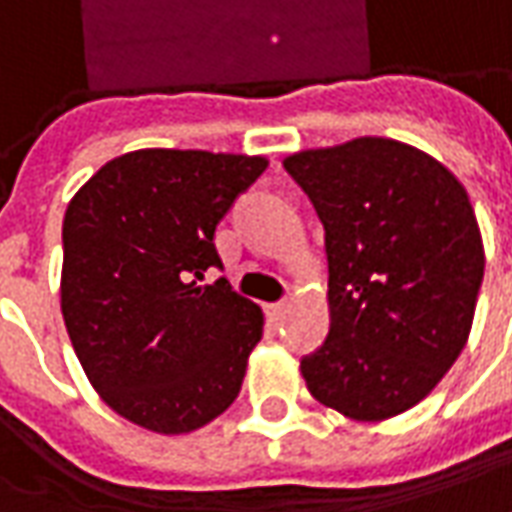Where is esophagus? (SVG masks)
I'll return each instance as SVG.
<instances>
[{
	"mask_svg": "<svg viewBox=\"0 0 512 512\" xmlns=\"http://www.w3.org/2000/svg\"><path fill=\"white\" fill-rule=\"evenodd\" d=\"M285 311H288V302H271V305H266V314L277 322V319H283Z\"/></svg>",
	"mask_w": 512,
	"mask_h": 512,
	"instance_id": "34e87169",
	"label": "esophagus"
}]
</instances>
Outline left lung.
Returning a JSON list of instances; mask_svg holds the SVG:
<instances>
[{"instance_id":"8db88e82","label":"left lung","mask_w":512,"mask_h":512,"mask_svg":"<svg viewBox=\"0 0 512 512\" xmlns=\"http://www.w3.org/2000/svg\"><path fill=\"white\" fill-rule=\"evenodd\" d=\"M325 227L330 330L300 370L353 420L412 409L468 342L485 249L465 187L437 159L384 137L283 162Z\"/></svg>"}]
</instances>
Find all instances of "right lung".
I'll return each instance as SVG.
<instances>
[{"instance_id":"right-lung-1","label":"right lung","mask_w":512,"mask_h":512,"mask_svg":"<svg viewBox=\"0 0 512 512\" xmlns=\"http://www.w3.org/2000/svg\"><path fill=\"white\" fill-rule=\"evenodd\" d=\"M263 156L145 148L117 156L64 215L61 314L97 395L159 434L227 412L263 336V311L221 277L215 227Z\"/></svg>"}]
</instances>
